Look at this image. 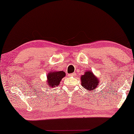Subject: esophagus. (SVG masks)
Returning <instances> with one entry per match:
<instances>
[{
    "label": "esophagus",
    "instance_id": "34e87169",
    "mask_svg": "<svg viewBox=\"0 0 134 134\" xmlns=\"http://www.w3.org/2000/svg\"><path fill=\"white\" fill-rule=\"evenodd\" d=\"M74 75H75V73H71V74H68V76H69V77L74 76Z\"/></svg>",
    "mask_w": 134,
    "mask_h": 134
}]
</instances>
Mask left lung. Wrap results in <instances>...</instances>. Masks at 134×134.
Segmentation results:
<instances>
[{"label":"left lung","instance_id":"left-lung-1","mask_svg":"<svg viewBox=\"0 0 134 134\" xmlns=\"http://www.w3.org/2000/svg\"><path fill=\"white\" fill-rule=\"evenodd\" d=\"M81 85L87 91H94L99 84L98 78L96 77L92 71H87L83 75H82Z\"/></svg>","mask_w":134,"mask_h":134}]
</instances>
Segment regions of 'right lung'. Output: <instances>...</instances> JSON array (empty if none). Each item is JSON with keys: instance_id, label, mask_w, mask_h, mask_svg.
I'll return each mask as SVG.
<instances>
[{"instance_id": "add662e5", "label": "right lung", "mask_w": 134, "mask_h": 134, "mask_svg": "<svg viewBox=\"0 0 134 134\" xmlns=\"http://www.w3.org/2000/svg\"><path fill=\"white\" fill-rule=\"evenodd\" d=\"M65 75V72L63 71H51L47 76V85L52 88L58 86Z\"/></svg>"}]
</instances>
